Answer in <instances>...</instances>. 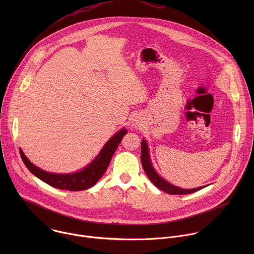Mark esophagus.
Segmentation results:
<instances>
[{
  "label": "esophagus",
  "mask_w": 254,
  "mask_h": 254,
  "mask_svg": "<svg viewBox=\"0 0 254 254\" xmlns=\"http://www.w3.org/2000/svg\"><path fill=\"white\" fill-rule=\"evenodd\" d=\"M137 124H139V123H137V122H134V123H133V126H138Z\"/></svg>",
  "instance_id": "34e87169"
}]
</instances>
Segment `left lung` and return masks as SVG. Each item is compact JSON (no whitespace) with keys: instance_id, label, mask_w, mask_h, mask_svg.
Segmentation results:
<instances>
[{"instance_id":"left-lung-1","label":"left lung","mask_w":254,"mask_h":254,"mask_svg":"<svg viewBox=\"0 0 254 254\" xmlns=\"http://www.w3.org/2000/svg\"><path fill=\"white\" fill-rule=\"evenodd\" d=\"M140 160H141V165L142 168L146 172L148 178L151 180V182L159 189L162 191L170 194V195H186V194H191L194 192H197L201 190L203 187H198L195 189H181L179 187H176L174 185H171L168 183L166 180L161 178L156 171L154 170L151 160H150V155H149V150H148V144L146 140H141V151H140Z\"/></svg>"}]
</instances>
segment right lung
<instances>
[{"label": "right lung", "instance_id": "add662e5", "mask_svg": "<svg viewBox=\"0 0 254 254\" xmlns=\"http://www.w3.org/2000/svg\"><path fill=\"white\" fill-rule=\"evenodd\" d=\"M127 129H121L118 133H116L110 140L106 142L104 148L101 150L99 155L94 159V161L83 169L80 172L74 174H53L45 172L36 166H34L24 155L22 150L20 149L21 158L28 168V170L38 177L43 182L47 183L48 185L60 189V190H68V191H82L86 190L93 185L96 184L97 181L102 177L105 173L108 165L111 163V160L117 151L120 142L122 141L123 137L126 135Z\"/></svg>", "mask_w": 254, "mask_h": 254}]
</instances>
